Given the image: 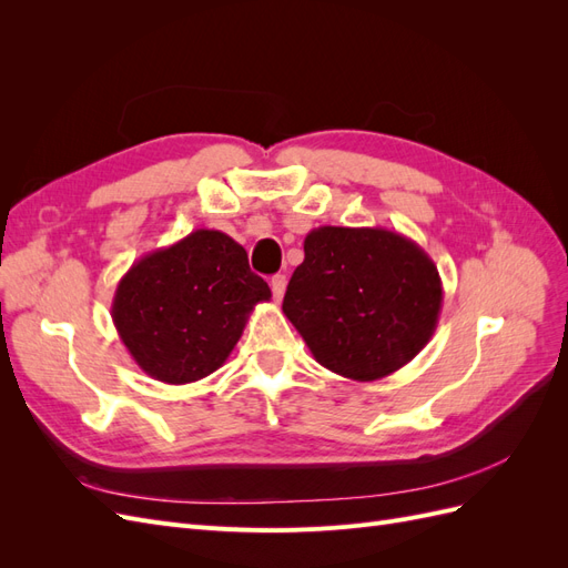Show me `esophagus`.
Returning a JSON list of instances; mask_svg holds the SVG:
<instances>
[{
  "mask_svg": "<svg viewBox=\"0 0 568 568\" xmlns=\"http://www.w3.org/2000/svg\"><path fill=\"white\" fill-rule=\"evenodd\" d=\"M270 286H272V296H274V301L280 303V301L284 298V291H286V277H284V274H277V277H272Z\"/></svg>",
  "mask_w": 568,
  "mask_h": 568,
  "instance_id": "1",
  "label": "esophagus"
}]
</instances>
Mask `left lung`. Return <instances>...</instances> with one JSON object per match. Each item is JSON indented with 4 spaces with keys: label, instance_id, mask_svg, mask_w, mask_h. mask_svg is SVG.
<instances>
[{
    "label": "left lung",
    "instance_id": "8db88e82",
    "mask_svg": "<svg viewBox=\"0 0 568 568\" xmlns=\"http://www.w3.org/2000/svg\"><path fill=\"white\" fill-rule=\"evenodd\" d=\"M282 311L313 357L353 382L405 367L432 341L443 284L426 251L384 227L307 232Z\"/></svg>",
    "mask_w": 568,
    "mask_h": 568
}]
</instances>
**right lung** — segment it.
Masks as SVG:
<instances>
[{"instance_id":"right-lung-1","label":"right lung","mask_w":568,"mask_h":568,"mask_svg":"<svg viewBox=\"0 0 568 568\" xmlns=\"http://www.w3.org/2000/svg\"><path fill=\"white\" fill-rule=\"evenodd\" d=\"M270 298L242 244L220 230H194L132 263L111 317L140 369L180 386L225 365L253 307Z\"/></svg>"}]
</instances>
